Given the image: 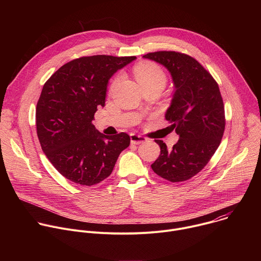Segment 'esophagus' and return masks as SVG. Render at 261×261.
Instances as JSON below:
<instances>
[{"label": "esophagus", "mask_w": 261, "mask_h": 261, "mask_svg": "<svg viewBox=\"0 0 261 261\" xmlns=\"http://www.w3.org/2000/svg\"><path fill=\"white\" fill-rule=\"evenodd\" d=\"M130 139H131V143L132 144H140V143H143L145 142L147 139L143 136H140V135H137V134H130Z\"/></svg>", "instance_id": "34e87169"}]
</instances>
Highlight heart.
I'll use <instances>...</instances> for the list:
<instances>
[{
  "instance_id": "obj_1",
  "label": "heart",
  "mask_w": 261,
  "mask_h": 261,
  "mask_svg": "<svg viewBox=\"0 0 261 261\" xmlns=\"http://www.w3.org/2000/svg\"><path fill=\"white\" fill-rule=\"evenodd\" d=\"M134 74L139 85L144 88L152 85H165L166 83V75L164 71L155 63L152 62H143L138 64L134 68ZM119 79H117L113 87L118 84Z\"/></svg>"
}]
</instances>
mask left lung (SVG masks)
Wrapping results in <instances>:
<instances>
[{"mask_svg": "<svg viewBox=\"0 0 261 261\" xmlns=\"http://www.w3.org/2000/svg\"><path fill=\"white\" fill-rule=\"evenodd\" d=\"M143 58L170 73L174 94L165 119L179 136L169 151L162 140H155L161 151L152 169L172 182L187 180L207 164L224 133V104L218 84L195 59L185 54L156 51Z\"/></svg>", "mask_w": 261, "mask_h": 261, "instance_id": "8db88e82", "label": "left lung"}]
</instances>
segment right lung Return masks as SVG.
<instances>
[{
    "instance_id": "1",
    "label": "right lung",
    "mask_w": 261,
    "mask_h": 261,
    "mask_svg": "<svg viewBox=\"0 0 261 261\" xmlns=\"http://www.w3.org/2000/svg\"><path fill=\"white\" fill-rule=\"evenodd\" d=\"M136 57L92 56L73 60L44 84L36 107V127L42 151L67 179L96 185L113 172L130 144L127 133L107 136L92 121L105 105L108 82Z\"/></svg>"
}]
</instances>
